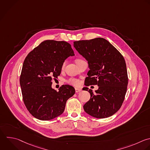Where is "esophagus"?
I'll list each match as a JSON object with an SVG mask.
<instances>
[{
    "label": "esophagus",
    "instance_id": "1",
    "mask_svg": "<svg viewBox=\"0 0 150 150\" xmlns=\"http://www.w3.org/2000/svg\"><path fill=\"white\" fill-rule=\"evenodd\" d=\"M75 91H76V93H77L79 92H80L81 91V89L79 88H75Z\"/></svg>",
    "mask_w": 150,
    "mask_h": 150
}]
</instances>
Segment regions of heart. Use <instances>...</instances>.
Masks as SVG:
<instances>
[{
	"label": "heart",
	"instance_id": "obj_1",
	"mask_svg": "<svg viewBox=\"0 0 150 150\" xmlns=\"http://www.w3.org/2000/svg\"><path fill=\"white\" fill-rule=\"evenodd\" d=\"M81 60L80 59H77L76 60V62L77 63V62ZM65 66V62H64L63 64H62V69H63L64 67ZM67 83L70 84H71V85H73V86H78L80 84V81L79 80L77 79H74V78H71V79H69V80H67Z\"/></svg>",
	"mask_w": 150,
	"mask_h": 150
}]
</instances>
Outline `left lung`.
<instances>
[{
	"label": "left lung",
	"instance_id": "left-lung-1",
	"mask_svg": "<svg viewBox=\"0 0 150 150\" xmlns=\"http://www.w3.org/2000/svg\"><path fill=\"white\" fill-rule=\"evenodd\" d=\"M74 47L88 63L90 70L86 86L97 85L83 108L88 114L98 118L112 115L121 107L128 85L125 60L122 54L107 40L98 38L74 42Z\"/></svg>",
	"mask_w": 150,
	"mask_h": 150
}]
</instances>
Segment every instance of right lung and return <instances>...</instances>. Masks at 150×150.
Wrapping results in <instances>:
<instances>
[{
  "mask_svg": "<svg viewBox=\"0 0 150 150\" xmlns=\"http://www.w3.org/2000/svg\"><path fill=\"white\" fill-rule=\"evenodd\" d=\"M73 56L74 51L69 43L47 40L26 56L20 84L24 103L35 118L50 120L64 112L66 101L74 94L75 89L63 85L57 91L52 88V81L60 74L64 60Z\"/></svg>",
  "mask_w": 150,
  "mask_h": 150,
  "instance_id": "right-lung-1",
  "label": "right lung"
}]
</instances>
